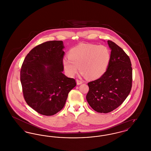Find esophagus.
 <instances>
[{"mask_svg":"<svg viewBox=\"0 0 151 151\" xmlns=\"http://www.w3.org/2000/svg\"><path fill=\"white\" fill-rule=\"evenodd\" d=\"M76 82H77V84H78V85L81 84L83 83V81L82 80H79V79H77V80H76Z\"/></svg>","mask_w":151,"mask_h":151,"instance_id":"34e87169","label":"esophagus"}]
</instances>
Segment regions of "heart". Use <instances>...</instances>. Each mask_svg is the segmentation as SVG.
Segmentation results:
<instances>
[{
  "mask_svg": "<svg viewBox=\"0 0 151 151\" xmlns=\"http://www.w3.org/2000/svg\"><path fill=\"white\" fill-rule=\"evenodd\" d=\"M68 59L63 60L65 71L70 76L78 71L91 79H98L108 70L111 59L110 51L104 45L81 43L68 52Z\"/></svg>",
  "mask_w": 151,
  "mask_h": 151,
  "instance_id": "1",
  "label": "heart"
}]
</instances>
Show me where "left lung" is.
I'll use <instances>...</instances> for the list:
<instances>
[{
  "instance_id": "obj_1",
  "label": "left lung",
  "mask_w": 151,
  "mask_h": 151,
  "mask_svg": "<svg viewBox=\"0 0 151 151\" xmlns=\"http://www.w3.org/2000/svg\"><path fill=\"white\" fill-rule=\"evenodd\" d=\"M111 59L108 70L100 77L88 83L86 99L98 113H108L119 106L132 88V69L129 57L121 47L108 40Z\"/></svg>"
}]
</instances>
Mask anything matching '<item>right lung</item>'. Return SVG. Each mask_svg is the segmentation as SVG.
Returning a JSON list of instances; mask_svg holds the SVG:
<instances>
[{
    "label": "right lung",
    "mask_w": 151,
    "mask_h": 151,
    "mask_svg": "<svg viewBox=\"0 0 151 151\" xmlns=\"http://www.w3.org/2000/svg\"><path fill=\"white\" fill-rule=\"evenodd\" d=\"M63 48L62 41L43 42L30 51L22 65L24 98L30 107L42 115L50 116L60 111L68 93L76 86L75 79L62 73Z\"/></svg>",
    "instance_id": "obj_1"
}]
</instances>
